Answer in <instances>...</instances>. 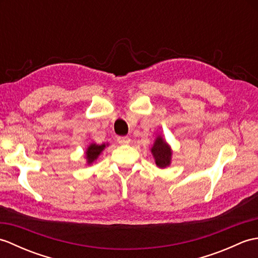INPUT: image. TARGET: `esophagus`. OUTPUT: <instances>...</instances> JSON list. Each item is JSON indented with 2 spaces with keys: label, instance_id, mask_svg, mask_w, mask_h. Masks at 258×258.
Segmentation results:
<instances>
[{
  "label": "esophagus",
  "instance_id": "obj_1",
  "mask_svg": "<svg viewBox=\"0 0 258 258\" xmlns=\"http://www.w3.org/2000/svg\"><path fill=\"white\" fill-rule=\"evenodd\" d=\"M117 142H118L119 144H122V145L130 144L131 143V139L128 138V136H119V138H117Z\"/></svg>",
  "mask_w": 258,
  "mask_h": 258
}]
</instances>
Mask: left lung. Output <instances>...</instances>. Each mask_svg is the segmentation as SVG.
Here are the masks:
<instances>
[{"mask_svg": "<svg viewBox=\"0 0 258 258\" xmlns=\"http://www.w3.org/2000/svg\"><path fill=\"white\" fill-rule=\"evenodd\" d=\"M151 153L154 157L156 166L160 168H166L171 165L173 155L172 147L163 139L162 135L156 136L154 144L151 147Z\"/></svg>", "mask_w": 258, "mask_h": 258, "instance_id": "8db88e82", "label": "left lung"}]
</instances>
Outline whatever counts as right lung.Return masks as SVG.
Instances as JSON below:
<instances>
[{
	"label": "right lung",
	"mask_w": 258,
	"mask_h": 258,
	"mask_svg": "<svg viewBox=\"0 0 258 258\" xmlns=\"http://www.w3.org/2000/svg\"><path fill=\"white\" fill-rule=\"evenodd\" d=\"M108 146V143H103V144H96V143H91L85 151V158L86 163L91 165V164L94 163L98 156L101 155V153L105 150V147Z\"/></svg>",
	"instance_id": "add662e5"
}]
</instances>
